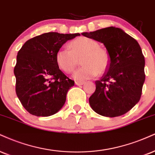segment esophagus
<instances>
[{"label": "esophagus", "mask_w": 155, "mask_h": 155, "mask_svg": "<svg viewBox=\"0 0 155 155\" xmlns=\"http://www.w3.org/2000/svg\"><path fill=\"white\" fill-rule=\"evenodd\" d=\"M84 82V81H75V84L76 85H78V86H80V85H83Z\"/></svg>", "instance_id": "esophagus-1"}]
</instances>
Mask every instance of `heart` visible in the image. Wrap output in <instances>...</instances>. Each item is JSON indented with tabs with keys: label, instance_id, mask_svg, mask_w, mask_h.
<instances>
[{
	"label": "heart",
	"instance_id": "heart-1",
	"mask_svg": "<svg viewBox=\"0 0 155 155\" xmlns=\"http://www.w3.org/2000/svg\"><path fill=\"white\" fill-rule=\"evenodd\" d=\"M69 49L61 48L55 55L58 66L65 73H71L79 66L81 58L83 65L74 73L73 77L79 81L91 79L107 70L110 56L105 50L100 48L92 39L80 37L68 44Z\"/></svg>",
	"mask_w": 155,
	"mask_h": 155
}]
</instances>
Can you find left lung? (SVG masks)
Masks as SVG:
<instances>
[{
  "instance_id": "obj_1",
  "label": "left lung",
  "mask_w": 155,
  "mask_h": 155,
  "mask_svg": "<svg viewBox=\"0 0 155 155\" xmlns=\"http://www.w3.org/2000/svg\"><path fill=\"white\" fill-rule=\"evenodd\" d=\"M83 36L105 45L110 64L102 79L95 81V92L89 99L92 109L102 116H120L140 100L145 81V60L139 44L123 29L109 27Z\"/></svg>"
}]
</instances>
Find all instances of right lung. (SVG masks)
<instances>
[{"label": "right lung", "mask_w": 155, "mask_h": 155, "mask_svg": "<svg viewBox=\"0 0 155 155\" xmlns=\"http://www.w3.org/2000/svg\"><path fill=\"white\" fill-rule=\"evenodd\" d=\"M79 35L44 33L27 40L18 52L14 71L16 92L30 114L50 116L64 105L74 81L59 69L55 55L67 41Z\"/></svg>", "instance_id": "obj_1"}]
</instances>
